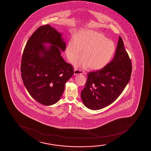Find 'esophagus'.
Listing matches in <instances>:
<instances>
[{"mask_svg":"<svg viewBox=\"0 0 151 151\" xmlns=\"http://www.w3.org/2000/svg\"><path fill=\"white\" fill-rule=\"evenodd\" d=\"M85 71L82 70H79V69H75L74 70V75H77L79 74H84Z\"/></svg>","mask_w":151,"mask_h":151,"instance_id":"1","label":"esophagus"}]
</instances>
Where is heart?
I'll return each mask as SVG.
<instances>
[{"label": "heart", "mask_w": 151, "mask_h": 151, "mask_svg": "<svg viewBox=\"0 0 151 151\" xmlns=\"http://www.w3.org/2000/svg\"><path fill=\"white\" fill-rule=\"evenodd\" d=\"M83 57L75 61L76 67L99 70L111 61L116 50L114 43L101 33L91 29L79 32L69 39L65 47L68 59L73 62L82 53Z\"/></svg>", "instance_id": "b5f03b06"}]
</instances>
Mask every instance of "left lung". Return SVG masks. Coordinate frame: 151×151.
<instances>
[{
  "mask_svg": "<svg viewBox=\"0 0 151 151\" xmlns=\"http://www.w3.org/2000/svg\"><path fill=\"white\" fill-rule=\"evenodd\" d=\"M132 71L131 60L119 36L112 60L102 69L87 74V83L81 95L84 105L91 110H99L112 103L130 81Z\"/></svg>",
  "mask_w": 151,
  "mask_h": 151,
  "instance_id": "obj_1",
  "label": "left lung"
}]
</instances>
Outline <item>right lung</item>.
I'll use <instances>...</instances> for the list:
<instances>
[{
	"instance_id": "add662e5",
	"label": "right lung",
	"mask_w": 151,
	"mask_h": 151,
	"mask_svg": "<svg viewBox=\"0 0 151 151\" xmlns=\"http://www.w3.org/2000/svg\"><path fill=\"white\" fill-rule=\"evenodd\" d=\"M61 36L49 24L40 27L30 37L23 51V83L32 97L44 105H52L60 100L65 83L73 75V66L61 56L60 50L64 51L66 47ZM46 43L52 45L46 47L43 44Z\"/></svg>"
}]
</instances>
